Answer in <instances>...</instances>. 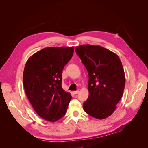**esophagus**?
I'll return each instance as SVG.
<instances>
[{
	"label": "esophagus",
	"instance_id": "34e87169",
	"mask_svg": "<svg viewBox=\"0 0 148 148\" xmlns=\"http://www.w3.org/2000/svg\"><path fill=\"white\" fill-rule=\"evenodd\" d=\"M79 92V91L78 90V91H73V94L74 95H77V94H78Z\"/></svg>",
	"mask_w": 148,
	"mask_h": 148
}]
</instances>
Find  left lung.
Segmentation results:
<instances>
[{
    "instance_id": "obj_1",
    "label": "left lung",
    "mask_w": 148,
    "mask_h": 148,
    "mask_svg": "<svg viewBox=\"0 0 148 148\" xmlns=\"http://www.w3.org/2000/svg\"><path fill=\"white\" fill-rule=\"evenodd\" d=\"M77 54L88 71V99L85 112L97 119L112 114L123 96L125 76L119 56L100 46L85 44L75 47Z\"/></svg>"
}]
</instances>
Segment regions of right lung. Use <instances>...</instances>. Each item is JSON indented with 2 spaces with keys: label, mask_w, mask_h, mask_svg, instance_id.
I'll return each instance as SVG.
<instances>
[{
  "label": "right lung",
  "mask_w": 148,
  "mask_h": 148,
  "mask_svg": "<svg viewBox=\"0 0 148 148\" xmlns=\"http://www.w3.org/2000/svg\"><path fill=\"white\" fill-rule=\"evenodd\" d=\"M74 47H50L36 52L25 66L23 83L31 106L40 117L56 122L65 115L71 99L62 88V74Z\"/></svg>",
  "instance_id": "1"
}]
</instances>
